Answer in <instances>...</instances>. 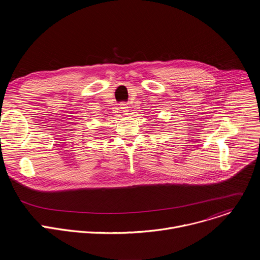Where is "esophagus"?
Masks as SVG:
<instances>
[{
    "label": "esophagus",
    "mask_w": 260,
    "mask_h": 260,
    "mask_svg": "<svg viewBox=\"0 0 260 260\" xmlns=\"http://www.w3.org/2000/svg\"><path fill=\"white\" fill-rule=\"evenodd\" d=\"M128 107H126L125 104H121V109H122V112L124 115H127L128 114Z\"/></svg>",
    "instance_id": "obj_1"
}]
</instances>
